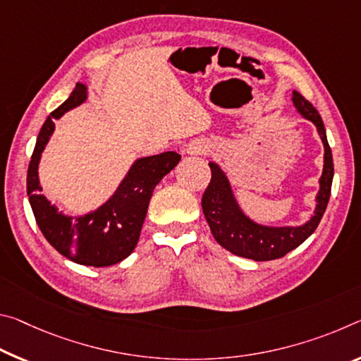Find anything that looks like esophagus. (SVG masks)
<instances>
[{
  "mask_svg": "<svg viewBox=\"0 0 361 361\" xmlns=\"http://www.w3.org/2000/svg\"><path fill=\"white\" fill-rule=\"evenodd\" d=\"M207 145H202V142H192V145L188 147V152L190 154H207Z\"/></svg>",
  "mask_w": 361,
  "mask_h": 361,
  "instance_id": "esophagus-1",
  "label": "esophagus"
}]
</instances>
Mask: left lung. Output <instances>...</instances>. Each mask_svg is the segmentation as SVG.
Segmentation results:
<instances>
[{
  "label": "left lung",
  "mask_w": 361,
  "mask_h": 361,
  "mask_svg": "<svg viewBox=\"0 0 361 361\" xmlns=\"http://www.w3.org/2000/svg\"><path fill=\"white\" fill-rule=\"evenodd\" d=\"M293 102L302 116L317 125V130L324 145V167L319 178V192L317 196L314 215L302 226L270 228L257 225L243 214L231 192L230 181L219 165L210 162L212 178L202 196V212L207 220L210 231L221 247L230 252L255 262H267L281 259L299 245L317 230L322 216L328 207L331 196V185L334 176L333 152L326 138L324 123L317 109L300 93L294 91Z\"/></svg>",
  "instance_id": "1"
}]
</instances>
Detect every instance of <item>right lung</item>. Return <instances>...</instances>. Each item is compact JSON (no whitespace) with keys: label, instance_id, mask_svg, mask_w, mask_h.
Wrapping results in <instances>:
<instances>
[{"label":"right lung","instance_id":"right-lung-1","mask_svg":"<svg viewBox=\"0 0 361 361\" xmlns=\"http://www.w3.org/2000/svg\"><path fill=\"white\" fill-rule=\"evenodd\" d=\"M87 99V87L77 83L68 99L51 112L39 130L27 171V196L37 225L47 241L66 259L87 267H109L133 252L140 239L147 207L157 183L180 162L178 152L169 151L138 159L120 183L118 190L98 210L88 215L66 216L42 194L38 162L54 131V120Z\"/></svg>","mask_w":361,"mask_h":361}]
</instances>
